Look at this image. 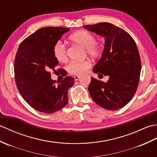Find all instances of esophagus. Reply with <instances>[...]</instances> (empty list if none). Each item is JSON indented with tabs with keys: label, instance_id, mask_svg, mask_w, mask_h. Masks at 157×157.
I'll list each match as a JSON object with an SVG mask.
<instances>
[{
	"label": "esophagus",
	"instance_id": "obj_1",
	"mask_svg": "<svg viewBox=\"0 0 157 157\" xmlns=\"http://www.w3.org/2000/svg\"><path fill=\"white\" fill-rule=\"evenodd\" d=\"M79 78H80V76H78V75H75V76H74V78H75V81H77V80H78Z\"/></svg>",
	"mask_w": 157,
	"mask_h": 157
}]
</instances>
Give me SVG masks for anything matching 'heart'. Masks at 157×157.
I'll use <instances>...</instances> for the list:
<instances>
[{"mask_svg": "<svg viewBox=\"0 0 157 157\" xmlns=\"http://www.w3.org/2000/svg\"><path fill=\"white\" fill-rule=\"evenodd\" d=\"M72 42L85 48L86 53L90 57L93 58H99L101 54V46L96 41V38L93 34L85 30L78 31L72 33L69 37ZM53 54L56 60L60 62H64L67 60L66 48L60 41L54 45ZM91 67V62L89 60L83 61H71L67 65V71L70 74L81 75L85 73Z\"/></svg>", "mask_w": 157, "mask_h": 157, "instance_id": "1", "label": "heart"}]
</instances>
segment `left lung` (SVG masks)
Here are the masks:
<instances>
[{"mask_svg":"<svg viewBox=\"0 0 157 157\" xmlns=\"http://www.w3.org/2000/svg\"><path fill=\"white\" fill-rule=\"evenodd\" d=\"M85 29L105 37L101 58L93 68L109 76L104 82L91 77L89 92L93 100L108 110H117L130 101L139 84L141 60L138 48L126 31L109 23L87 25Z\"/></svg>","mask_w":157,"mask_h":157,"instance_id":"left-lung-1","label":"left lung"}]
</instances>
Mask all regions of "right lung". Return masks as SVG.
Masks as SVG:
<instances>
[{
    "instance_id": "right-lung-1",
    "label": "right lung",
    "mask_w": 157,
    "mask_h": 157,
    "mask_svg": "<svg viewBox=\"0 0 157 157\" xmlns=\"http://www.w3.org/2000/svg\"><path fill=\"white\" fill-rule=\"evenodd\" d=\"M69 30L43 27L24 40L17 50L14 62L17 87L24 100L40 112L54 113L68 103V90L75 78L67 76L56 84L50 71H56L58 64L53 54L54 45ZM58 72L65 75L66 71L58 69Z\"/></svg>"
}]
</instances>
